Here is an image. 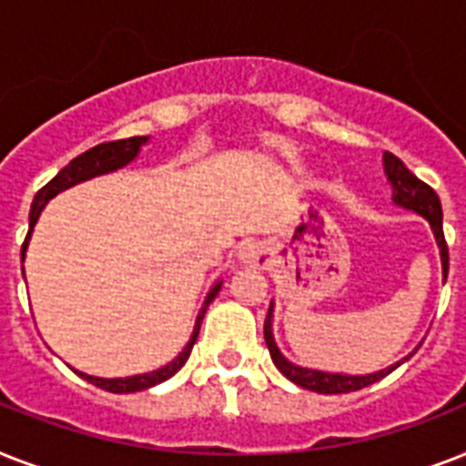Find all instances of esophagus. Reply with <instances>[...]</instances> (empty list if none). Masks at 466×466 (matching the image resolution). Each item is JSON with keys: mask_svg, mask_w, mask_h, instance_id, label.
<instances>
[{"mask_svg": "<svg viewBox=\"0 0 466 466\" xmlns=\"http://www.w3.org/2000/svg\"><path fill=\"white\" fill-rule=\"evenodd\" d=\"M239 258L247 266H263V263L268 261V251L261 244H247V247H241Z\"/></svg>", "mask_w": 466, "mask_h": 466, "instance_id": "obj_1", "label": "esophagus"}]
</instances>
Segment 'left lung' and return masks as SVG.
I'll return each instance as SVG.
<instances>
[{"mask_svg":"<svg viewBox=\"0 0 466 466\" xmlns=\"http://www.w3.org/2000/svg\"><path fill=\"white\" fill-rule=\"evenodd\" d=\"M384 171L390 176L391 188H394V203L401 205V208H409V210L419 212L423 218L431 222L435 234V241H438V247H441V258H442V273L448 278V241H445V232H442V208H441V198L435 193L428 183H423L419 176H413L406 164L399 157H394L391 152H384ZM270 311L268 317H266V324H263V336H266V346L270 350V358L276 362V368L283 372L290 382L299 384V387H305L309 391H319V394H346V391H355L362 390V387H368V384H375L377 380H382L391 372V370H397L401 362L397 365H391L387 370H380L375 375H331V372H319V370H307V368H298V365H292L280 355L278 350L276 340H273V331H270ZM413 355V353H411Z\"/></svg>","mask_w":466,"mask_h":466,"instance_id":"obj_1","label":"left lung"}]
</instances>
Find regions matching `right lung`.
<instances>
[{
  "label": "right lung",
  "instance_id": "obj_1",
  "mask_svg": "<svg viewBox=\"0 0 466 466\" xmlns=\"http://www.w3.org/2000/svg\"><path fill=\"white\" fill-rule=\"evenodd\" d=\"M145 142H147V137H127V140L101 142V145H96V147L86 149L84 155L75 157V159L69 161L67 167L62 168L60 174L55 176L53 181H47L46 186H43L38 193H35V198H33L31 215H28V234H25L24 247H21V261H24V256H25V247H28V237H31V232H33V225L38 222L40 210L46 208V203L50 200V198L57 196L60 190L69 188V186H75V183L86 181V178H91V176L108 174V171H113V168L126 167V164H130V161L137 157V152H140V145H145ZM219 288H222V285L218 283L210 292H208L203 309H200V314H198V319H196V329H193V336H190L188 346L183 348L181 355H178L176 360L168 362V365L155 370V372H147V375L120 377V380H104V377L84 375V372H76V375L84 377L86 382L96 384V387H101V390L113 391V394L142 391V390H147V387H155V384L168 380V377L174 375V372H178V370L183 368V362L188 360L190 350H193V343H196V339H198V331H200V321H203V317H205V309H208V305H210L212 299H215V295L219 292Z\"/></svg>",
  "mask_w": 466,
  "mask_h": 466
}]
</instances>
